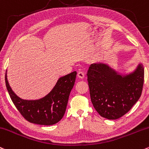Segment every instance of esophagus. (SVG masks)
Segmentation results:
<instances>
[{
    "label": "esophagus",
    "mask_w": 149,
    "mask_h": 149,
    "mask_svg": "<svg viewBox=\"0 0 149 149\" xmlns=\"http://www.w3.org/2000/svg\"><path fill=\"white\" fill-rule=\"evenodd\" d=\"M78 78H83L85 76L84 73H83V71H78Z\"/></svg>",
    "instance_id": "obj_1"
}]
</instances>
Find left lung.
<instances>
[{
    "mask_svg": "<svg viewBox=\"0 0 149 149\" xmlns=\"http://www.w3.org/2000/svg\"><path fill=\"white\" fill-rule=\"evenodd\" d=\"M88 82L93 107L102 117L117 120L139 100L143 90L144 69L139 64L134 72L122 76L103 63L89 67Z\"/></svg>",
    "mask_w": 149,
    "mask_h": 149,
    "instance_id": "8db88e82",
    "label": "left lung"
}]
</instances>
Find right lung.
Wrapping results in <instances>:
<instances>
[{"instance_id":"1","label":"right lung","mask_w":149,"mask_h":149,"mask_svg":"<svg viewBox=\"0 0 149 149\" xmlns=\"http://www.w3.org/2000/svg\"><path fill=\"white\" fill-rule=\"evenodd\" d=\"M76 71L62 76L48 95L37 100H25L11 89L6 73V84L13 102L26 120L40 125H52L61 120L66 112L68 97L74 86Z\"/></svg>"}]
</instances>
